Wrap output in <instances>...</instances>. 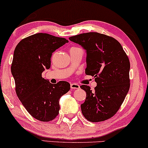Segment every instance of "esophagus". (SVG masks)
<instances>
[{"label":"esophagus","instance_id":"34e87169","mask_svg":"<svg viewBox=\"0 0 148 148\" xmlns=\"http://www.w3.org/2000/svg\"><path fill=\"white\" fill-rule=\"evenodd\" d=\"M70 88L71 89H79L80 88V85L76 84V83H72L70 84Z\"/></svg>","mask_w":148,"mask_h":148}]
</instances>
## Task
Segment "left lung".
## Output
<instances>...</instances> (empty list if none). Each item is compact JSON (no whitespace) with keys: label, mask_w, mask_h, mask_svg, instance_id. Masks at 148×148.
Segmentation results:
<instances>
[{"label":"left lung","mask_w":148,"mask_h":148,"mask_svg":"<svg viewBox=\"0 0 148 148\" xmlns=\"http://www.w3.org/2000/svg\"><path fill=\"white\" fill-rule=\"evenodd\" d=\"M86 52L85 73L95 78L97 86L82 85L86 92L81 105L82 115L89 121H103L119 109L130 86V62L121 45L113 37L97 32L69 37Z\"/></svg>","instance_id":"obj_1"}]
</instances>
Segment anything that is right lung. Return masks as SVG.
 Segmentation results:
<instances>
[{
    "mask_svg": "<svg viewBox=\"0 0 148 148\" xmlns=\"http://www.w3.org/2000/svg\"><path fill=\"white\" fill-rule=\"evenodd\" d=\"M68 42L65 38L38 33L22 39L14 51L11 73L16 95L28 113L41 121L56 117L59 100L70 89L68 82L52 84L41 76L50 68L52 53Z\"/></svg>",
    "mask_w": 148,
    "mask_h": 148,
    "instance_id": "right-lung-1",
    "label": "right lung"
}]
</instances>
